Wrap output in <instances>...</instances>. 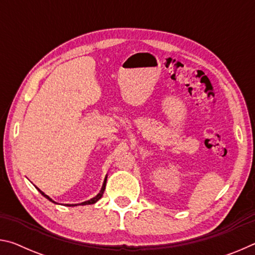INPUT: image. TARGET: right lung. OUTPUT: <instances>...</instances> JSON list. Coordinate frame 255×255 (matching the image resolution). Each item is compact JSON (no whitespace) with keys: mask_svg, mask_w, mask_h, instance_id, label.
Masks as SVG:
<instances>
[{"mask_svg":"<svg viewBox=\"0 0 255 255\" xmlns=\"http://www.w3.org/2000/svg\"><path fill=\"white\" fill-rule=\"evenodd\" d=\"M105 189H106V184L105 183H103V185H102V189H101V191H100V193H99V195L97 196V197H94V198H92V199H90V200H88V201H85V202H82V204H80V205H92V204H96V202L99 200V199H100V198L102 197V195H103V191H105ZM38 191H39L40 193H41V195L42 196H44V197H46L47 198V199H48V200H50L51 202H55L53 199H51V198L49 197V196H47V195H45V193L44 192H42L41 191V190L40 189H38ZM55 204H56V202H55ZM67 206H76V205H67Z\"/></svg>","mask_w":255,"mask_h":255,"instance_id":"right-lung-1","label":"right lung"}]
</instances>
